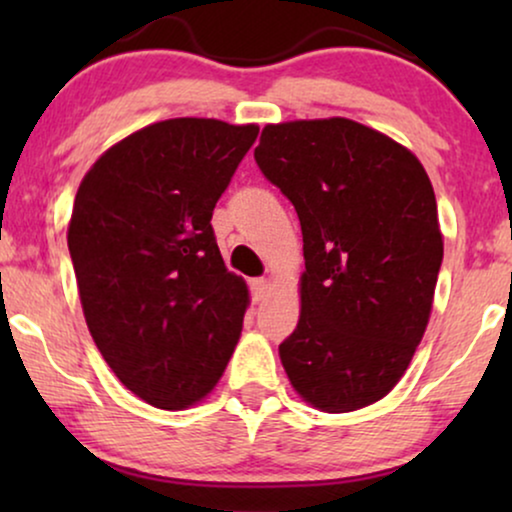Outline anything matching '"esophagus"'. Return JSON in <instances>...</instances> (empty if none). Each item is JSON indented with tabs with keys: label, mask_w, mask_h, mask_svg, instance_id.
<instances>
[{
	"label": "esophagus",
	"mask_w": 512,
	"mask_h": 512,
	"mask_svg": "<svg viewBox=\"0 0 512 512\" xmlns=\"http://www.w3.org/2000/svg\"><path fill=\"white\" fill-rule=\"evenodd\" d=\"M270 289V282L268 279L258 277V279H251V298H254V303H261L265 298V293Z\"/></svg>",
	"instance_id": "34e87169"
}]
</instances>
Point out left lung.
<instances>
[{
  "label": "left lung",
  "mask_w": 512,
  "mask_h": 512,
  "mask_svg": "<svg viewBox=\"0 0 512 512\" xmlns=\"http://www.w3.org/2000/svg\"><path fill=\"white\" fill-rule=\"evenodd\" d=\"M254 158L296 207L300 319L279 359L300 398L352 412L396 387L429 324L443 235L429 174L349 118L265 125Z\"/></svg>",
  "instance_id": "1"
}]
</instances>
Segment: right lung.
<instances>
[{
  "label": "right lung",
  "instance_id": "obj_1",
  "mask_svg": "<svg viewBox=\"0 0 512 512\" xmlns=\"http://www.w3.org/2000/svg\"><path fill=\"white\" fill-rule=\"evenodd\" d=\"M258 125L170 118L104 151L76 191L67 244L88 331L132 394L205 398L242 333L249 291L212 228Z\"/></svg>",
  "mask_w": 512,
  "mask_h": 512
}]
</instances>
